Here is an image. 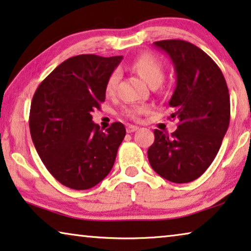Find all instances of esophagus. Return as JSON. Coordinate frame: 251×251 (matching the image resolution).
I'll list each match as a JSON object with an SVG mask.
<instances>
[{"instance_id":"esophagus-1","label":"esophagus","mask_w":251,"mask_h":251,"mask_svg":"<svg viewBox=\"0 0 251 251\" xmlns=\"http://www.w3.org/2000/svg\"><path fill=\"white\" fill-rule=\"evenodd\" d=\"M137 130H138V126H137L129 125L128 126H126V132H128V133H132L134 131H137Z\"/></svg>"}]
</instances>
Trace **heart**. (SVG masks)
Returning a JSON list of instances; mask_svg holds the SVG:
<instances>
[{
  "label": "heart",
  "instance_id": "obj_1",
  "mask_svg": "<svg viewBox=\"0 0 251 251\" xmlns=\"http://www.w3.org/2000/svg\"><path fill=\"white\" fill-rule=\"evenodd\" d=\"M130 67L151 87H157L158 85H161L163 79H164V65L157 57L151 55V54H143V55L138 56L137 59L132 61ZM119 79L120 74L118 70H114L108 75L106 85H105V90H106V94H108V95H112L115 92ZM150 111L151 107L148 105H130V106H126L123 110V113L129 119L136 120L140 115L148 113Z\"/></svg>",
  "mask_w": 251,
  "mask_h": 251
}]
</instances>
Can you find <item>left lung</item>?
I'll return each instance as SVG.
<instances>
[{"label":"left lung","instance_id":"obj_1","mask_svg":"<svg viewBox=\"0 0 251 251\" xmlns=\"http://www.w3.org/2000/svg\"><path fill=\"white\" fill-rule=\"evenodd\" d=\"M176 68V87L169 101L171 119L179 120L171 134L154 130L148 148L151 166L174 183L198 179L220 151L230 123V95L224 75L210 56L181 39L155 42Z\"/></svg>","mask_w":251,"mask_h":251}]
</instances>
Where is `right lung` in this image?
Wrapping results in <instances>:
<instances>
[{
	"mask_svg": "<svg viewBox=\"0 0 251 251\" xmlns=\"http://www.w3.org/2000/svg\"><path fill=\"white\" fill-rule=\"evenodd\" d=\"M122 56H72L54 69L36 89L29 129L42 162L63 186L86 190L113 168L126 136L121 122L101 131L92 112L105 100L106 80Z\"/></svg>",
	"mask_w": 251,
	"mask_h": 251,
	"instance_id": "add662e5",
	"label": "right lung"
}]
</instances>
